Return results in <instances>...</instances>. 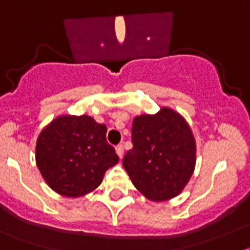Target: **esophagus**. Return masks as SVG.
I'll return each instance as SVG.
<instances>
[{
	"mask_svg": "<svg viewBox=\"0 0 250 250\" xmlns=\"http://www.w3.org/2000/svg\"><path fill=\"white\" fill-rule=\"evenodd\" d=\"M115 151H117V154H118V157L122 159V157H123V153H125L123 145H118V146H117V147H115Z\"/></svg>",
	"mask_w": 250,
	"mask_h": 250,
	"instance_id": "obj_1",
	"label": "esophagus"
}]
</instances>
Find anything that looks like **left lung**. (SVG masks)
I'll use <instances>...</instances> for the list:
<instances>
[{"instance_id":"obj_1","label":"left lung","mask_w":250,"mask_h":250,"mask_svg":"<svg viewBox=\"0 0 250 250\" xmlns=\"http://www.w3.org/2000/svg\"><path fill=\"white\" fill-rule=\"evenodd\" d=\"M132 144L123 167L135 188L154 202L177 196L195 168V140L186 121L169 107L139 115L132 123Z\"/></svg>"}]
</instances>
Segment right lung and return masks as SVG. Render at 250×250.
I'll return each instance as SVG.
<instances>
[{
  "mask_svg": "<svg viewBox=\"0 0 250 250\" xmlns=\"http://www.w3.org/2000/svg\"><path fill=\"white\" fill-rule=\"evenodd\" d=\"M106 129L88 115H60L42 129L36 163L54 191L78 198L101 184L105 172L119 160L107 144Z\"/></svg>",
  "mask_w": 250,
  "mask_h": 250,
  "instance_id": "1",
  "label": "right lung"
}]
</instances>
